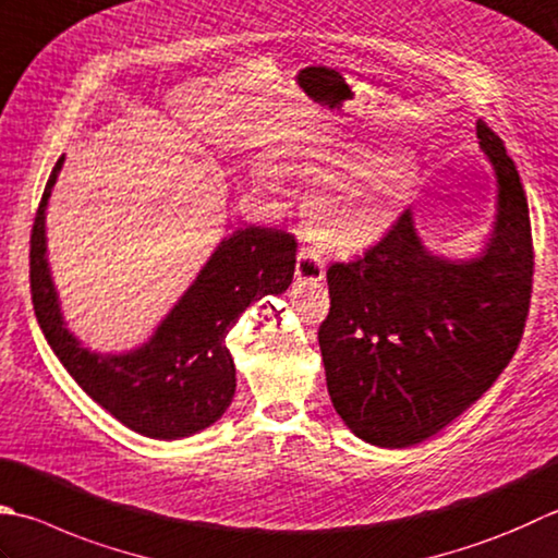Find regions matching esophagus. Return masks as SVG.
I'll list each match as a JSON object with an SVG mask.
<instances>
[{"mask_svg": "<svg viewBox=\"0 0 558 558\" xmlns=\"http://www.w3.org/2000/svg\"><path fill=\"white\" fill-rule=\"evenodd\" d=\"M294 276L300 282H322L326 276V266L319 256V251L307 246L298 254V268H294Z\"/></svg>", "mask_w": 558, "mask_h": 558, "instance_id": "obj_1", "label": "esophagus"}]
</instances>
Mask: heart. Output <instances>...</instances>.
Here are the masks:
<instances>
[{
  "instance_id": "obj_1",
  "label": "heart",
  "mask_w": 558,
  "mask_h": 558,
  "mask_svg": "<svg viewBox=\"0 0 558 558\" xmlns=\"http://www.w3.org/2000/svg\"><path fill=\"white\" fill-rule=\"evenodd\" d=\"M298 171L316 183L310 193L314 236L336 254L375 246L403 210L418 177V161L403 147L377 151H324ZM270 179V171H260Z\"/></svg>"
}]
</instances>
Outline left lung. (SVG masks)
<instances>
[{"label":"left lung","mask_w":558,"mask_h":558,"mask_svg":"<svg viewBox=\"0 0 558 558\" xmlns=\"http://www.w3.org/2000/svg\"><path fill=\"white\" fill-rule=\"evenodd\" d=\"M476 135L498 185L482 254H435L407 210L365 256L326 270V387L338 416L369 445L399 450L440 433L494 385L525 329L534 268L527 198L504 140L484 120Z\"/></svg>","instance_id":"obj_1"}]
</instances>
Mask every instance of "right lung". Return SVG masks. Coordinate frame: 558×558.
Segmentation results:
<instances>
[{"label":"right lung","instance_id":"add662e5","mask_svg":"<svg viewBox=\"0 0 558 558\" xmlns=\"http://www.w3.org/2000/svg\"><path fill=\"white\" fill-rule=\"evenodd\" d=\"M62 161L64 155L46 183L31 232V298L43 336L76 385L125 428L155 440L210 428L236 389L225 338L248 304L290 288L298 242L282 229H236L145 343L125 353L89 351L68 329L48 264L46 210Z\"/></svg>","mask_w":558,"mask_h":558}]
</instances>
